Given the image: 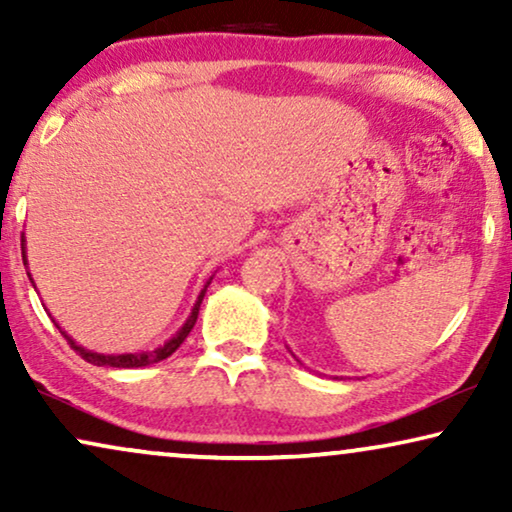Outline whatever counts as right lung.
I'll use <instances>...</instances> for the list:
<instances>
[{
	"instance_id": "1",
	"label": "right lung",
	"mask_w": 512,
	"mask_h": 512,
	"mask_svg": "<svg viewBox=\"0 0 512 512\" xmlns=\"http://www.w3.org/2000/svg\"><path fill=\"white\" fill-rule=\"evenodd\" d=\"M20 249H23V263H25V240H23V244H20ZM27 277H30V272H27ZM30 279H32V277H30ZM207 284H209V282H207ZM205 289H207V286H205ZM202 298H205V291L200 293L198 303H195L191 317L186 319V324L181 326V331H179L177 335H174L172 340H167L163 347L153 349V352H142V354H97V352H88V349H83V347L76 345V342H74L72 338H69V335H67L65 331H60V333L65 335V340L69 342V345H72L74 352L79 354L81 359H86L88 363H93V366H111V368H142V366H151V363L163 361V359H167V356H170V354L177 352L181 342H184V340L188 338V333L193 331L195 321H198V312H200ZM58 328H60V326H58Z\"/></svg>"
}]
</instances>
